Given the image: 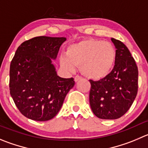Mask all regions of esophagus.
Here are the masks:
<instances>
[{
  "mask_svg": "<svg viewBox=\"0 0 148 148\" xmlns=\"http://www.w3.org/2000/svg\"><path fill=\"white\" fill-rule=\"evenodd\" d=\"M82 78V77H80V76L77 75V76H75V77H74V81H75V82H78V81L80 80Z\"/></svg>",
  "mask_w": 148,
  "mask_h": 148,
  "instance_id": "1",
  "label": "esophagus"
}]
</instances>
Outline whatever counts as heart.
<instances>
[{
	"mask_svg": "<svg viewBox=\"0 0 148 148\" xmlns=\"http://www.w3.org/2000/svg\"><path fill=\"white\" fill-rule=\"evenodd\" d=\"M116 60V49L109 41L86 39L74 43L66 49V55L60 58L65 69L74 71L81 65L82 72L93 79H100L108 75Z\"/></svg>",
	"mask_w": 148,
	"mask_h": 148,
	"instance_id": "b5f03b06",
	"label": "heart"
}]
</instances>
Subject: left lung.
I'll use <instances>...</instances> for the list:
<instances>
[{"label":"left lung","mask_w":148,"mask_h":148,"mask_svg":"<svg viewBox=\"0 0 148 148\" xmlns=\"http://www.w3.org/2000/svg\"><path fill=\"white\" fill-rule=\"evenodd\" d=\"M116 60L111 72L99 81L90 79V105L101 119L121 118L132 105L138 91V68L122 41L112 38Z\"/></svg>","instance_id":"1"}]
</instances>
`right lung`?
Segmentation results:
<instances>
[{
	"mask_svg": "<svg viewBox=\"0 0 148 148\" xmlns=\"http://www.w3.org/2000/svg\"><path fill=\"white\" fill-rule=\"evenodd\" d=\"M66 40L34 37L22 43L15 52L10 64L9 90L19 111L29 119L53 118L74 87V79L58 77L52 64Z\"/></svg>",
	"mask_w": 148,
	"mask_h": 148,
	"instance_id": "add662e5",
	"label": "right lung"
}]
</instances>
